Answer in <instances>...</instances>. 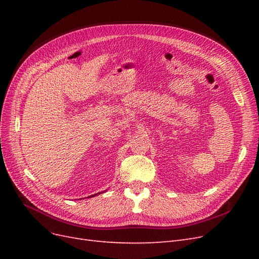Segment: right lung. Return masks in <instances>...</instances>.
<instances>
[{"mask_svg": "<svg viewBox=\"0 0 259 259\" xmlns=\"http://www.w3.org/2000/svg\"><path fill=\"white\" fill-rule=\"evenodd\" d=\"M95 195H96V194H94V195H91V197H95Z\"/></svg>", "mask_w": 259, "mask_h": 259, "instance_id": "right-lung-1", "label": "right lung"}]
</instances>
